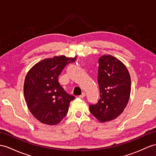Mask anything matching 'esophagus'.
<instances>
[{
  "label": "esophagus",
  "mask_w": 156,
  "mask_h": 156,
  "mask_svg": "<svg viewBox=\"0 0 156 156\" xmlns=\"http://www.w3.org/2000/svg\"><path fill=\"white\" fill-rule=\"evenodd\" d=\"M85 97V93H83L81 95H79V97L80 98H84Z\"/></svg>",
  "instance_id": "34e87169"
}]
</instances>
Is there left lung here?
I'll use <instances>...</instances> for the list:
<instances>
[{
    "instance_id": "left-lung-1",
    "label": "left lung",
    "mask_w": 156,
    "mask_h": 156,
    "mask_svg": "<svg viewBox=\"0 0 156 156\" xmlns=\"http://www.w3.org/2000/svg\"><path fill=\"white\" fill-rule=\"evenodd\" d=\"M98 83L100 98L90 105L91 114L101 122L115 119L124 111L130 98L131 79L122 62L111 55L98 59Z\"/></svg>"
}]
</instances>
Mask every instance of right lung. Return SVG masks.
<instances>
[{
    "mask_svg": "<svg viewBox=\"0 0 156 156\" xmlns=\"http://www.w3.org/2000/svg\"><path fill=\"white\" fill-rule=\"evenodd\" d=\"M74 58L65 55L55 56L36 63L26 76L24 94L32 115L40 122L48 125L59 123L69 110L75 97L66 93L59 85L58 77Z\"/></svg>",
    "mask_w": 156,
    "mask_h": 156,
    "instance_id": "1",
    "label": "right lung"
}]
</instances>
